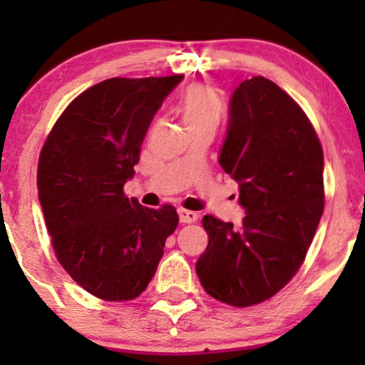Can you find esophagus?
I'll return each instance as SVG.
<instances>
[{
	"mask_svg": "<svg viewBox=\"0 0 365 365\" xmlns=\"http://www.w3.org/2000/svg\"><path fill=\"white\" fill-rule=\"evenodd\" d=\"M178 216H180V223H195L199 215L194 211H187V209H178Z\"/></svg>",
	"mask_w": 365,
	"mask_h": 365,
	"instance_id": "obj_1",
	"label": "esophagus"
}]
</instances>
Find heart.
<instances>
[{
	"label": "heart",
	"mask_w": 365,
	"mask_h": 365,
	"mask_svg": "<svg viewBox=\"0 0 365 365\" xmlns=\"http://www.w3.org/2000/svg\"><path fill=\"white\" fill-rule=\"evenodd\" d=\"M180 113L188 132L199 128L216 130L220 125L223 106L212 89L206 86H192L183 94Z\"/></svg>",
	"instance_id": "1"
}]
</instances>
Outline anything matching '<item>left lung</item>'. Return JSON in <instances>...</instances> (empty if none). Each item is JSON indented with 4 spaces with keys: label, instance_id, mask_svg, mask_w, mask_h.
<instances>
[{
    "label": "left lung",
    "instance_id": "left-lung-1",
    "mask_svg": "<svg viewBox=\"0 0 365 365\" xmlns=\"http://www.w3.org/2000/svg\"><path fill=\"white\" fill-rule=\"evenodd\" d=\"M228 115L217 161L237 180L245 217H202L209 242L195 271L209 295L249 307L302 266L324 209V156L302 108L267 78L238 83Z\"/></svg>",
    "mask_w": 365,
    "mask_h": 365
}]
</instances>
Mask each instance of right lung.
I'll return each mask as SVG.
<instances>
[{
    "instance_id": "add662e5",
    "label": "right lung",
    "mask_w": 365,
    "mask_h": 365,
    "mask_svg": "<svg viewBox=\"0 0 365 365\" xmlns=\"http://www.w3.org/2000/svg\"><path fill=\"white\" fill-rule=\"evenodd\" d=\"M182 81L96 83L68 104L41 150L37 188L53 249L66 273L98 299L139 297L178 225L173 206H140L123 185L135 175L154 115Z\"/></svg>"
}]
</instances>
